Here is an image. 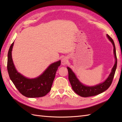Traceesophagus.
<instances>
[{"instance_id": "1", "label": "esophagus", "mask_w": 122, "mask_h": 122, "mask_svg": "<svg viewBox=\"0 0 122 122\" xmlns=\"http://www.w3.org/2000/svg\"><path fill=\"white\" fill-rule=\"evenodd\" d=\"M68 58H66V57H64L61 60V63L62 65L64 66V65H66V64L68 63Z\"/></svg>"}]
</instances>
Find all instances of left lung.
<instances>
[{
	"label": "left lung",
	"mask_w": 122,
	"mask_h": 122,
	"mask_svg": "<svg viewBox=\"0 0 122 122\" xmlns=\"http://www.w3.org/2000/svg\"><path fill=\"white\" fill-rule=\"evenodd\" d=\"M107 37L113 45V51L115 58V63L113 67L112 71H111L109 76L104 82L95 85V86H86V85H83L82 83L80 82L79 80L77 79L74 72L72 71V70L69 67H67L69 73V80L71 83L72 89L77 94L82 97H86L99 94L107 90L108 88L112 84L114 76L116 67H117V57H116L115 46L114 41L110 36L107 35Z\"/></svg>",
	"instance_id": "obj_1"
}]
</instances>
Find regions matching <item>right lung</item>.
Wrapping results in <instances>:
<instances>
[{
  "label": "right lung",
  "instance_id": "right-lung-1",
  "mask_svg": "<svg viewBox=\"0 0 122 122\" xmlns=\"http://www.w3.org/2000/svg\"><path fill=\"white\" fill-rule=\"evenodd\" d=\"M14 43L10 46L8 53L7 70L10 79L19 92L25 97L31 98L44 97L51 90L61 61L50 64L39 76L35 79H28L19 73L14 66L11 56Z\"/></svg>",
  "mask_w": 122,
  "mask_h": 122
}]
</instances>
